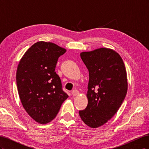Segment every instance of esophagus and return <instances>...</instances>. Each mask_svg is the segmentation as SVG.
<instances>
[{
    "label": "esophagus",
    "mask_w": 149,
    "mask_h": 149,
    "mask_svg": "<svg viewBox=\"0 0 149 149\" xmlns=\"http://www.w3.org/2000/svg\"><path fill=\"white\" fill-rule=\"evenodd\" d=\"M78 94H79V91L76 89H74V90H73V91H72V94H73V96L78 95Z\"/></svg>",
    "instance_id": "obj_1"
}]
</instances>
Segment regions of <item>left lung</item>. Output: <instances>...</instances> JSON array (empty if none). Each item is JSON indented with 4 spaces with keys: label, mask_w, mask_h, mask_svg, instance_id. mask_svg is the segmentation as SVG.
<instances>
[{
    "label": "left lung",
    "mask_w": 149,
    "mask_h": 149,
    "mask_svg": "<svg viewBox=\"0 0 149 149\" xmlns=\"http://www.w3.org/2000/svg\"><path fill=\"white\" fill-rule=\"evenodd\" d=\"M80 56L89 71L88 106L79 111L84 123L92 128L102 125L114 116L127 91L125 67L119 54L101 48L82 52Z\"/></svg>",
    "instance_id": "obj_1"
}]
</instances>
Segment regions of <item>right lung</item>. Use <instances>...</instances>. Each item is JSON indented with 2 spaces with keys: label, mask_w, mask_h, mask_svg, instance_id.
Segmentation results:
<instances>
[{
  "label": "right lung",
  "mask_w": 149,
  "mask_h": 149,
  "mask_svg": "<svg viewBox=\"0 0 149 149\" xmlns=\"http://www.w3.org/2000/svg\"><path fill=\"white\" fill-rule=\"evenodd\" d=\"M66 52L52 42H38L25 52L18 65L16 81L21 102L40 124L55 118L68 97L55 71L58 58Z\"/></svg>",
  "instance_id": "add662e5"
}]
</instances>
